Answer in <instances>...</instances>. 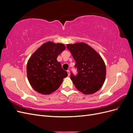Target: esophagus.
I'll use <instances>...</instances> for the list:
<instances>
[{"mask_svg":"<svg viewBox=\"0 0 133 133\" xmlns=\"http://www.w3.org/2000/svg\"><path fill=\"white\" fill-rule=\"evenodd\" d=\"M67 73H68V76H69V75H70V71H69V70H67Z\"/></svg>","mask_w":133,"mask_h":133,"instance_id":"obj_1","label":"esophagus"}]
</instances>
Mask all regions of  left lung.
Wrapping results in <instances>:
<instances>
[{"mask_svg": "<svg viewBox=\"0 0 133 133\" xmlns=\"http://www.w3.org/2000/svg\"><path fill=\"white\" fill-rule=\"evenodd\" d=\"M75 61L78 74L71 73L70 79L76 89L85 94H92L103 86L106 76L105 64L93 48L85 43L67 44Z\"/></svg>", "mask_w": 133, "mask_h": 133, "instance_id": "1", "label": "left lung"}]
</instances>
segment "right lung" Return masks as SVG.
I'll return each mask as SVG.
<instances>
[{
  "label": "right lung",
  "instance_id": "obj_1",
  "mask_svg": "<svg viewBox=\"0 0 133 133\" xmlns=\"http://www.w3.org/2000/svg\"><path fill=\"white\" fill-rule=\"evenodd\" d=\"M65 49L63 44L48 42L40 46L28 60V79L32 88L39 93H52L68 76L67 72L57 61L58 56Z\"/></svg>",
  "mask_w": 133,
  "mask_h": 133
}]
</instances>
